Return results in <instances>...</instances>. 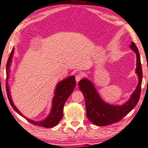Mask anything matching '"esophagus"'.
<instances>
[{"label":"esophagus","instance_id":"34e87169","mask_svg":"<svg viewBox=\"0 0 148 148\" xmlns=\"http://www.w3.org/2000/svg\"><path fill=\"white\" fill-rule=\"evenodd\" d=\"M82 79V76L80 75H77L76 77H75V80H76L77 82H79L80 80Z\"/></svg>","mask_w":148,"mask_h":148}]
</instances>
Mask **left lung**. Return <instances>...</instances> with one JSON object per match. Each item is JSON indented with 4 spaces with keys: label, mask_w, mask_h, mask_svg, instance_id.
Instances as JSON below:
<instances>
[{
    "label": "left lung",
    "mask_w": 148,
    "mask_h": 148,
    "mask_svg": "<svg viewBox=\"0 0 148 148\" xmlns=\"http://www.w3.org/2000/svg\"><path fill=\"white\" fill-rule=\"evenodd\" d=\"M130 48L136 54L135 73L138 76V82L130 99L123 104L115 105L105 102L98 93L94 84L88 79L83 78L79 82L80 90L85 98L86 115L90 121L96 126H105L119 121L129 113L138 102L143 80L140 54L133 42H132Z\"/></svg>",
    "instance_id": "1"
}]
</instances>
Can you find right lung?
Wrapping results in <instances>:
<instances>
[{
    "instance_id": "right-lung-1",
    "label": "right lung",
    "mask_w": 148,
    "mask_h": 148,
    "mask_svg": "<svg viewBox=\"0 0 148 148\" xmlns=\"http://www.w3.org/2000/svg\"><path fill=\"white\" fill-rule=\"evenodd\" d=\"M13 53L14 48H13L12 50L6 64V90L8 97L11 106L18 115L26 119L30 123L36 125V126H42L46 128H51L57 126L63 117L62 111L64 106L67 99H68V97L70 96L72 92L73 91L75 86H76L75 76L72 75V76L66 77V79L62 80L57 84L56 88H55L54 91V96L52 99L51 108L50 110L49 115L42 121H35L33 120L26 117L16 108L15 105L14 104L12 95H11L10 88L8 85V81H9V79L10 78V66L12 64Z\"/></svg>"
}]
</instances>
